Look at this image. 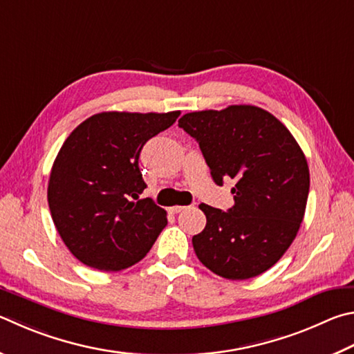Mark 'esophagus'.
Instances as JSON below:
<instances>
[{"label": "esophagus", "instance_id": "obj_1", "mask_svg": "<svg viewBox=\"0 0 354 354\" xmlns=\"http://www.w3.org/2000/svg\"><path fill=\"white\" fill-rule=\"evenodd\" d=\"M184 209V205H173V207H170V214H179V212H183Z\"/></svg>", "mask_w": 354, "mask_h": 354}]
</instances>
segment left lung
Listing matches in <instances>:
<instances>
[{
	"label": "left lung",
	"mask_w": 354,
	"mask_h": 354,
	"mask_svg": "<svg viewBox=\"0 0 354 354\" xmlns=\"http://www.w3.org/2000/svg\"><path fill=\"white\" fill-rule=\"evenodd\" d=\"M178 125L196 139L218 185L235 179L227 212L201 204L207 223L192 239L205 268L229 280L268 271L291 246L304 221L310 169L281 122L252 105L184 114Z\"/></svg>",
	"instance_id": "1"
}]
</instances>
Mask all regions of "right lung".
<instances>
[{
	"label": "right lung",
	"mask_w": 354,
	"mask_h": 354,
	"mask_svg": "<svg viewBox=\"0 0 354 354\" xmlns=\"http://www.w3.org/2000/svg\"><path fill=\"white\" fill-rule=\"evenodd\" d=\"M179 111L94 114L69 134L48 184L50 216L77 260L114 272L136 265L167 226L150 198L139 155L149 139L175 124Z\"/></svg>",
	"instance_id": "1"
}]
</instances>
